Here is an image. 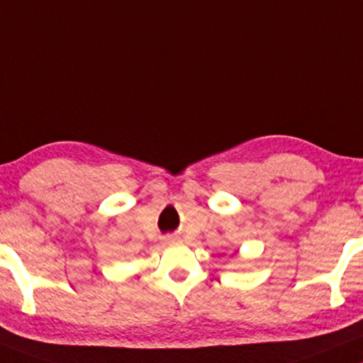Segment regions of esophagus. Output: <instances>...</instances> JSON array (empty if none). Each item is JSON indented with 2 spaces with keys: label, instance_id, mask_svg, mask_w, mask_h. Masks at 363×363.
Instances as JSON below:
<instances>
[{
  "label": "esophagus",
  "instance_id": "obj_1",
  "mask_svg": "<svg viewBox=\"0 0 363 363\" xmlns=\"http://www.w3.org/2000/svg\"><path fill=\"white\" fill-rule=\"evenodd\" d=\"M164 240H167V242H173V240H174V237H172V235H168V237H167V239H164Z\"/></svg>",
  "mask_w": 363,
  "mask_h": 363
}]
</instances>
